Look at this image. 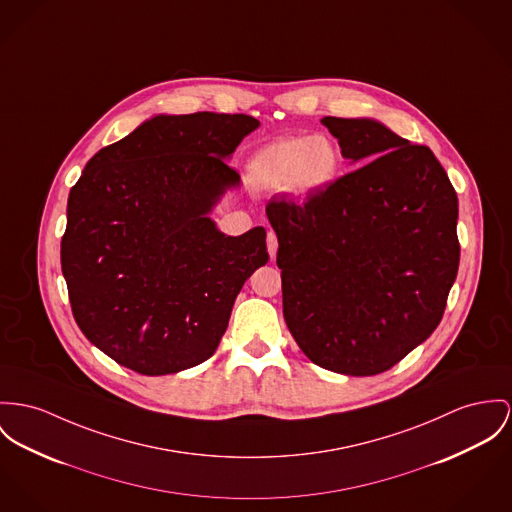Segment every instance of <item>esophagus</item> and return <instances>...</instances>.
Listing matches in <instances>:
<instances>
[{"instance_id": "34e87169", "label": "esophagus", "mask_w": 512, "mask_h": 512, "mask_svg": "<svg viewBox=\"0 0 512 512\" xmlns=\"http://www.w3.org/2000/svg\"><path fill=\"white\" fill-rule=\"evenodd\" d=\"M267 249H269L271 259H275L276 249H278V241H276L275 232H269V234H267Z\"/></svg>"}]
</instances>
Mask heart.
Returning a JSON list of instances; mask_svg holds the SVG:
<instances>
[{
	"mask_svg": "<svg viewBox=\"0 0 512 512\" xmlns=\"http://www.w3.org/2000/svg\"><path fill=\"white\" fill-rule=\"evenodd\" d=\"M339 146L323 136H288L261 148L249 163V177L257 189L298 197L325 191L339 175Z\"/></svg>",
	"mask_w": 512,
	"mask_h": 512,
	"instance_id": "1",
	"label": "heart"
}]
</instances>
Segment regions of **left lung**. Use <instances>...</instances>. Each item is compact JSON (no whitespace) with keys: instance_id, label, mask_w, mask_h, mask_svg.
Wrapping results in <instances>:
<instances>
[{"instance_id":"left-lung-1","label":"left lung","mask_w":512,"mask_h":512,"mask_svg":"<svg viewBox=\"0 0 512 512\" xmlns=\"http://www.w3.org/2000/svg\"><path fill=\"white\" fill-rule=\"evenodd\" d=\"M360 165L304 204L271 200L284 321L314 364L386 372L431 337L458 275V197L427 146L374 118H321Z\"/></svg>"}]
</instances>
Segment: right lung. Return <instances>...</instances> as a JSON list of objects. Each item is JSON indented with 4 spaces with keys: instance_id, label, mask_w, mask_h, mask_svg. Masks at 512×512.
I'll list each match as a JSON object with an SVG mask.
<instances>
[{
    "instance_id": "obj_1",
    "label": "right lung",
    "mask_w": 512,
    "mask_h": 512,
    "mask_svg": "<svg viewBox=\"0 0 512 512\" xmlns=\"http://www.w3.org/2000/svg\"><path fill=\"white\" fill-rule=\"evenodd\" d=\"M247 115H156L87 161L68 197L62 273L83 335L124 368L163 376L208 360L267 232L210 218L241 179L226 161Z\"/></svg>"
}]
</instances>
